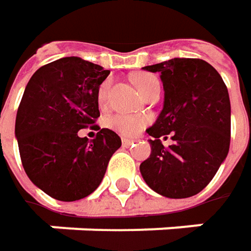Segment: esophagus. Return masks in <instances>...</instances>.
I'll list each match as a JSON object with an SVG mask.
<instances>
[{
	"mask_svg": "<svg viewBox=\"0 0 251 251\" xmlns=\"http://www.w3.org/2000/svg\"><path fill=\"white\" fill-rule=\"evenodd\" d=\"M131 144H134V140H130V139H123V146H124V147H130Z\"/></svg>",
	"mask_w": 251,
	"mask_h": 251,
	"instance_id": "esophagus-1",
	"label": "esophagus"
}]
</instances>
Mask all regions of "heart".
<instances>
[{
    "mask_svg": "<svg viewBox=\"0 0 251 251\" xmlns=\"http://www.w3.org/2000/svg\"><path fill=\"white\" fill-rule=\"evenodd\" d=\"M134 83H136V86L139 88L141 94H144L151 86L159 85V79L156 78L154 75H151V74L140 72V74H137L134 76ZM108 88H110V83L104 82V83H101V86L98 89V101L101 104L105 102V100H107ZM146 124H147V118L146 117H139V115L115 114V115L108 118V126L112 130H115L117 133H120L123 136H128V137L139 134L141 130L146 127Z\"/></svg>",
    "mask_w": 251,
    "mask_h": 251,
    "instance_id": "obj_1",
    "label": "heart"
}]
</instances>
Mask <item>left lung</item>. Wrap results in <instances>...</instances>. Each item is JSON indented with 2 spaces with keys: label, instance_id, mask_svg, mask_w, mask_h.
Wrapping results in <instances>:
<instances>
[{
  "label": "left lung",
  "instance_id": "1",
  "mask_svg": "<svg viewBox=\"0 0 251 251\" xmlns=\"http://www.w3.org/2000/svg\"><path fill=\"white\" fill-rule=\"evenodd\" d=\"M165 89L163 110L147 128L151 153L140 165L146 183L166 198H189L212 180L230 149L231 107L220 74L202 59L175 57L151 66ZM173 133L165 148L160 137Z\"/></svg>",
  "mask_w": 251,
  "mask_h": 251
}]
</instances>
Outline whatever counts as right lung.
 <instances>
[{"instance_id":"1","label":"right lung","mask_w":251,"mask_h":251,"mask_svg":"<svg viewBox=\"0 0 251 251\" xmlns=\"http://www.w3.org/2000/svg\"><path fill=\"white\" fill-rule=\"evenodd\" d=\"M108 75L80 57H62L37 69L24 89L16 118L21 163L30 180L57 201L91 195L121 146L108 128L91 141L78 136L100 117L98 89Z\"/></svg>"}]
</instances>
